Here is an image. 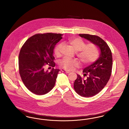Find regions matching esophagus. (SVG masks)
<instances>
[{"label": "esophagus", "instance_id": "34e87169", "mask_svg": "<svg viewBox=\"0 0 129 129\" xmlns=\"http://www.w3.org/2000/svg\"><path fill=\"white\" fill-rule=\"evenodd\" d=\"M61 71H62V72H65V73H70L71 72L70 71H66V70H64V69H61Z\"/></svg>", "mask_w": 129, "mask_h": 129}]
</instances>
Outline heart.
Instances as JSON below:
<instances>
[{"mask_svg": "<svg viewBox=\"0 0 129 129\" xmlns=\"http://www.w3.org/2000/svg\"><path fill=\"white\" fill-rule=\"evenodd\" d=\"M68 43L70 44L76 51V55L81 61L84 64H88L95 61L98 58L99 50L97 46L93 43L87 45L80 39L69 40ZM63 43L58 44L55 48V53L57 56L61 53ZM60 66L66 69H72L79 65V62L76 59L64 57L59 62Z\"/></svg>", "mask_w": 129, "mask_h": 129, "instance_id": "1", "label": "heart"}]
</instances>
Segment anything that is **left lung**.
I'll return each mask as SVG.
<instances>
[{
    "label": "left lung",
    "instance_id": "obj_1",
    "mask_svg": "<svg viewBox=\"0 0 129 129\" xmlns=\"http://www.w3.org/2000/svg\"><path fill=\"white\" fill-rule=\"evenodd\" d=\"M100 50L98 58L89 66L84 69L86 79L77 74L74 82V89L79 95L84 97H92L100 92L110 79L112 69V55L107 44L100 37L89 34H79Z\"/></svg>",
    "mask_w": 129,
    "mask_h": 129
}]
</instances>
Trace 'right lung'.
Listing matches in <instances>:
<instances>
[{
	"label": "right lung",
	"mask_w": 129,
	"mask_h": 129,
	"mask_svg": "<svg viewBox=\"0 0 129 129\" xmlns=\"http://www.w3.org/2000/svg\"><path fill=\"white\" fill-rule=\"evenodd\" d=\"M62 34L47 33L38 34L24 44L19 55V70L25 86L38 95L45 94L55 86L59 69L44 70L45 64L54 67V50L62 39Z\"/></svg>",
	"instance_id": "1"
}]
</instances>
